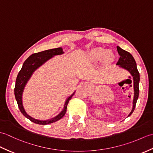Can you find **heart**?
I'll return each instance as SVG.
<instances>
[{"label": "heart", "mask_w": 153, "mask_h": 153, "mask_svg": "<svg viewBox=\"0 0 153 153\" xmlns=\"http://www.w3.org/2000/svg\"><path fill=\"white\" fill-rule=\"evenodd\" d=\"M87 58L91 62H97L101 61L104 58H105L107 61L110 62L114 58V54L112 53V51L99 47L93 48L89 51Z\"/></svg>", "instance_id": "obj_1"}]
</instances>
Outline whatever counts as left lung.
<instances>
[{"label": "left lung", "mask_w": 153, "mask_h": 153, "mask_svg": "<svg viewBox=\"0 0 153 153\" xmlns=\"http://www.w3.org/2000/svg\"><path fill=\"white\" fill-rule=\"evenodd\" d=\"M117 51H118V53L120 57L116 65L129 71L131 76L133 77V80H134L133 82H134V100H133V107L131 112L128 116V117L134 111L136 102H137V100L138 99L139 94V81H140V77H139V73L137 68V64H136L135 60L132 55L128 52L123 50L122 48L118 46H117Z\"/></svg>", "instance_id": "1"}]
</instances>
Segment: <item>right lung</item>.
Instances as JSON below:
<instances>
[{
	"label": "right lung",
	"instance_id": "right-lung-1",
	"mask_svg": "<svg viewBox=\"0 0 153 153\" xmlns=\"http://www.w3.org/2000/svg\"><path fill=\"white\" fill-rule=\"evenodd\" d=\"M64 53L63 52V49L62 47H58L56 48H53V49L46 50L42 52H39L38 53H34L31 54L30 56H29L25 61L23 64V66L20 71H19L18 74L17 78L16 80V85L14 88V95L16 101H17L19 109L20 110L22 114L24 115L25 118H27L35 123L40 125H47L48 123H51L58 121L61 119L65 115L66 112L67 105L69 100L71 99V97L74 95L76 91H74L70 96H69L66 99V101L64 103V106L62 110L54 118L47 120H39L32 118L30 116H29L25 112V110L24 108L22 103V95L23 92L25 85L27 82L31 78L32 75H33L34 71L36 70L37 68L41 66L42 65L44 64L47 61L50 60L51 58H53L54 56L56 55H60Z\"/></svg>",
	"mask_w": 153,
	"mask_h": 153
}]
</instances>
